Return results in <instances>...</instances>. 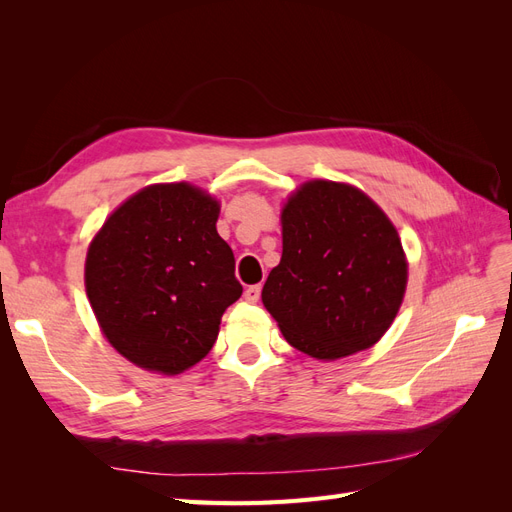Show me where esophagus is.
Here are the masks:
<instances>
[{
	"instance_id": "1",
	"label": "esophagus",
	"mask_w": 512,
	"mask_h": 512,
	"mask_svg": "<svg viewBox=\"0 0 512 512\" xmlns=\"http://www.w3.org/2000/svg\"><path fill=\"white\" fill-rule=\"evenodd\" d=\"M260 290H262V286L260 284H254V286H247L245 288V301H250V303H256L258 299H260Z\"/></svg>"
}]
</instances>
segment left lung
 I'll return each instance as SVG.
<instances>
[{"label": "left lung", "instance_id": "1", "mask_svg": "<svg viewBox=\"0 0 512 512\" xmlns=\"http://www.w3.org/2000/svg\"><path fill=\"white\" fill-rule=\"evenodd\" d=\"M282 241L262 303L288 344L324 361L374 346L391 327L408 277L382 209L352 185L309 181L284 207Z\"/></svg>", "mask_w": 512, "mask_h": 512}]
</instances>
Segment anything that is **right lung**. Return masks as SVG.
I'll return each instance as SVG.
<instances>
[{
    "label": "right lung",
    "mask_w": 512,
    "mask_h": 512,
    "mask_svg": "<svg viewBox=\"0 0 512 512\" xmlns=\"http://www.w3.org/2000/svg\"><path fill=\"white\" fill-rule=\"evenodd\" d=\"M220 205L188 183L128 198L91 241L85 286L113 348L160 374H179L213 348L243 286L218 235Z\"/></svg>",
    "instance_id": "add662e5"
}]
</instances>
